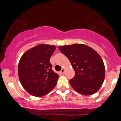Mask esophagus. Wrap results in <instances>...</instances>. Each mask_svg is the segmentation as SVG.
Segmentation results:
<instances>
[{
	"mask_svg": "<svg viewBox=\"0 0 121 121\" xmlns=\"http://www.w3.org/2000/svg\"><path fill=\"white\" fill-rule=\"evenodd\" d=\"M64 71H65V69L64 68H62L61 69V70L60 71V73H61V74H64Z\"/></svg>",
	"mask_w": 121,
	"mask_h": 121,
	"instance_id": "esophagus-1",
	"label": "esophagus"
}]
</instances>
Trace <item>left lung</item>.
<instances>
[{
    "mask_svg": "<svg viewBox=\"0 0 121 121\" xmlns=\"http://www.w3.org/2000/svg\"><path fill=\"white\" fill-rule=\"evenodd\" d=\"M59 49L67 57L75 71L74 77L69 80L72 87L83 95L96 93L105 78V65L101 56L85 44L60 46Z\"/></svg>",
    "mask_w": 121,
    "mask_h": 121,
    "instance_id": "8db88e82",
    "label": "left lung"
}]
</instances>
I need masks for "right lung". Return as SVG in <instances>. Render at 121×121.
I'll list each match as a JSON object with an SVG mask.
<instances>
[{
	"label": "right lung",
	"instance_id": "add662e5",
	"mask_svg": "<svg viewBox=\"0 0 121 121\" xmlns=\"http://www.w3.org/2000/svg\"><path fill=\"white\" fill-rule=\"evenodd\" d=\"M55 49V45L40 44L28 50L19 61V80L24 89L34 96H44L56 85L59 76L53 71L49 62Z\"/></svg>",
	"mask_w": 121,
	"mask_h": 121
}]
</instances>
